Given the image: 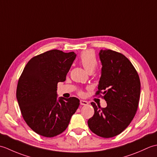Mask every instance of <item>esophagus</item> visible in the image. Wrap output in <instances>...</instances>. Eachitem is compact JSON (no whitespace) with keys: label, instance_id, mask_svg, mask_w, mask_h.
Segmentation results:
<instances>
[{"label":"esophagus","instance_id":"34e87169","mask_svg":"<svg viewBox=\"0 0 157 157\" xmlns=\"http://www.w3.org/2000/svg\"><path fill=\"white\" fill-rule=\"evenodd\" d=\"M88 104L87 101H84V100H80V105H87Z\"/></svg>","mask_w":157,"mask_h":157}]
</instances>
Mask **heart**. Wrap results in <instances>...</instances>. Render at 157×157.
<instances>
[{
	"instance_id": "heart-1",
	"label": "heart",
	"mask_w": 157,
	"mask_h": 157,
	"mask_svg": "<svg viewBox=\"0 0 157 157\" xmlns=\"http://www.w3.org/2000/svg\"><path fill=\"white\" fill-rule=\"evenodd\" d=\"M80 61L82 66L88 73H92L97 65L94 53L92 51H87L82 53Z\"/></svg>"
}]
</instances>
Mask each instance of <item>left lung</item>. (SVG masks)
<instances>
[{"label": "left lung", "instance_id": "8db88e82", "mask_svg": "<svg viewBox=\"0 0 157 157\" xmlns=\"http://www.w3.org/2000/svg\"><path fill=\"white\" fill-rule=\"evenodd\" d=\"M102 64L98 91L107 106L101 108L92 102L94 114L88 125L91 131L102 138H112L125 130L137 111L140 96V82L137 71L121 53L101 50Z\"/></svg>", "mask_w": 157, "mask_h": 157}]
</instances>
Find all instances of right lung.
Returning <instances> with one entry per match:
<instances>
[{
  "mask_svg": "<svg viewBox=\"0 0 157 157\" xmlns=\"http://www.w3.org/2000/svg\"><path fill=\"white\" fill-rule=\"evenodd\" d=\"M74 52L51 50L29 60L17 87L16 96L26 123L38 134L51 138L67 128L79 107L76 97L58 98V82H65Z\"/></svg>",
  "mask_w": 157,
  "mask_h": 157,
  "instance_id": "1",
  "label": "right lung"
}]
</instances>
